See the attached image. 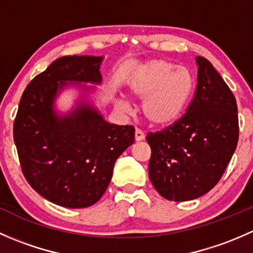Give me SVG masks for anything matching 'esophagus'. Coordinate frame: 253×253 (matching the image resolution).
Segmentation results:
<instances>
[{"instance_id": "1", "label": "esophagus", "mask_w": 253, "mask_h": 253, "mask_svg": "<svg viewBox=\"0 0 253 253\" xmlns=\"http://www.w3.org/2000/svg\"><path fill=\"white\" fill-rule=\"evenodd\" d=\"M134 139H136L137 142L144 139V132H143L142 129L136 128V131H134Z\"/></svg>"}]
</instances>
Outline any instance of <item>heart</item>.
<instances>
[{
  "label": "heart",
  "mask_w": 253,
  "mask_h": 253,
  "mask_svg": "<svg viewBox=\"0 0 253 253\" xmlns=\"http://www.w3.org/2000/svg\"><path fill=\"white\" fill-rule=\"evenodd\" d=\"M193 84L187 68H177L175 63L165 60H153L137 71L129 89L134 96L144 99L143 112L148 121L164 126L175 122L185 111Z\"/></svg>",
  "instance_id": "heart-1"
}]
</instances>
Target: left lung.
Listing matches in <instances>:
<instances>
[{"mask_svg": "<svg viewBox=\"0 0 253 253\" xmlns=\"http://www.w3.org/2000/svg\"><path fill=\"white\" fill-rule=\"evenodd\" d=\"M196 60L197 85L187 110L172 125L145 137L152 149L150 181L163 197L175 202L211 190L239 139L235 96L207 58Z\"/></svg>", "mask_w": 253, "mask_h": 253, "instance_id": "1", "label": "left lung"}]
</instances>
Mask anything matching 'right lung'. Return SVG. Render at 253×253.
Masks as SVG:
<instances>
[{
  "mask_svg": "<svg viewBox=\"0 0 253 253\" xmlns=\"http://www.w3.org/2000/svg\"><path fill=\"white\" fill-rule=\"evenodd\" d=\"M100 62L95 56L53 61L28 84L14 119L13 138L25 180L47 201L67 208L98 202L116 159L134 142L133 126L109 124L89 106L62 119L53 114V99L66 81L100 83Z\"/></svg>",
  "mask_w": 253,
  "mask_h": 253,
  "instance_id": "add662e5",
  "label": "right lung"
}]
</instances>
